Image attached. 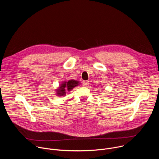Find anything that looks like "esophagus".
<instances>
[{"instance_id":"1","label":"esophagus","mask_w":159,"mask_h":159,"mask_svg":"<svg viewBox=\"0 0 159 159\" xmlns=\"http://www.w3.org/2000/svg\"><path fill=\"white\" fill-rule=\"evenodd\" d=\"M88 84H89V81H87V80H85L83 82V85L84 87H87L88 85Z\"/></svg>"}]
</instances>
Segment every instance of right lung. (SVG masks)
Returning a JSON list of instances; mask_svg holds the SVG:
<instances>
[{"mask_svg":"<svg viewBox=\"0 0 159 159\" xmlns=\"http://www.w3.org/2000/svg\"><path fill=\"white\" fill-rule=\"evenodd\" d=\"M78 80L74 79L69 80V81H64L60 84V87L56 89V94L57 96H66V92H70L76 86H78L80 83Z\"/></svg>","mask_w":159,"mask_h":159,"instance_id":"obj_1","label":"right lung"}]
</instances>
